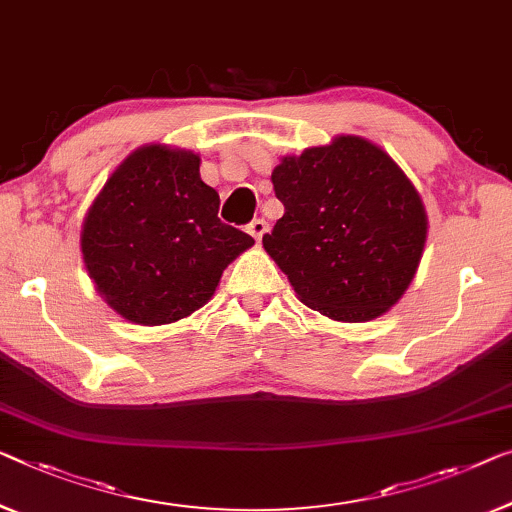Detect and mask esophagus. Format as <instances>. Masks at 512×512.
Returning <instances> with one entry per match:
<instances>
[{
  "instance_id": "esophagus-1",
  "label": "esophagus",
  "mask_w": 512,
  "mask_h": 512,
  "mask_svg": "<svg viewBox=\"0 0 512 512\" xmlns=\"http://www.w3.org/2000/svg\"><path fill=\"white\" fill-rule=\"evenodd\" d=\"M246 230H248V234H250V236H253L255 241H262V236L266 234V220H262V218H255L253 223H250V225L246 227Z\"/></svg>"
}]
</instances>
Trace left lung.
Returning <instances> with one entry per match:
<instances>
[{"instance_id":"8db88e82","label":"left lung","mask_w":512,"mask_h":512,"mask_svg":"<svg viewBox=\"0 0 512 512\" xmlns=\"http://www.w3.org/2000/svg\"><path fill=\"white\" fill-rule=\"evenodd\" d=\"M285 213L264 250L308 308L335 322H370L416 276L427 216L398 163L356 135L285 156L271 174Z\"/></svg>"}]
</instances>
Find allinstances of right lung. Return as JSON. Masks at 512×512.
Instances as JSON below:
<instances>
[{
    "mask_svg": "<svg viewBox=\"0 0 512 512\" xmlns=\"http://www.w3.org/2000/svg\"><path fill=\"white\" fill-rule=\"evenodd\" d=\"M220 197L193 151L147 144L105 186L82 225L98 294L128 322L172 324L202 308L255 239L218 218Z\"/></svg>",
    "mask_w": 512,
    "mask_h": 512,
    "instance_id": "obj_1",
    "label": "right lung"
}]
</instances>
